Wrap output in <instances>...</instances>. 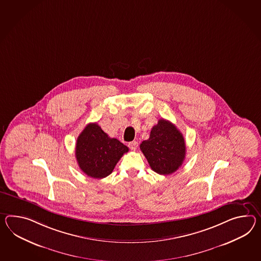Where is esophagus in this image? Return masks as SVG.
<instances>
[{
	"mask_svg": "<svg viewBox=\"0 0 261 261\" xmlns=\"http://www.w3.org/2000/svg\"><path fill=\"white\" fill-rule=\"evenodd\" d=\"M138 145H139V143H138L137 141H131V142L128 143V147H129L131 150H133V151H136V149L138 148Z\"/></svg>",
	"mask_w": 261,
	"mask_h": 261,
	"instance_id": "34e87169",
	"label": "esophagus"
}]
</instances>
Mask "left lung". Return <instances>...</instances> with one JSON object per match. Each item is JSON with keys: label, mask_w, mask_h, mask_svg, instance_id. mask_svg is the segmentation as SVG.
Returning <instances> with one entry per match:
<instances>
[{"label": "left lung", "mask_w": 261, "mask_h": 261, "mask_svg": "<svg viewBox=\"0 0 261 261\" xmlns=\"http://www.w3.org/2000/svg\"><path fill=\"white\" fill-rule=\"evenodd\" d=\"M140 147L151 169L163 175L176 172L186 156L183 135L171 121L164 119L153 126L150 138L143 140Z\"/></svg>", "instance_id": "left-lung-1"}]
</instances>
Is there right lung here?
Wrapping results in <instances>:
<instances>
[{
    "label": "right lung",
    "mask_w": 261,
    "mask_h": 261,
    "mask_svg": "<svg viewBox=\"0 0 261 261\" xmlns=\"http://www.w3.org/2000/svg\"><path fill=\"white\" fill-rule=\"evenodd\" d=\"M127 146L117 139H111L97 123H89L77 138L75 158L78 165L88 176L97 179L107 177Z\"/></svg>",
    "instance_id": "add662e5"
}]
</instances>
